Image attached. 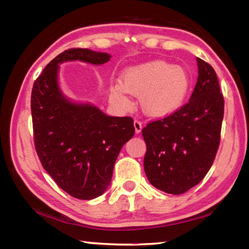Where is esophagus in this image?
<instances>
[{"label":"esophagus","mask_w":249,"mask_h":249,"mask_svg":"<svg viewBox=\"0 0 249 249\" xmlns=\"http://www.w3.org/2000/svg\"><path fill=\"white\" fill-rule=\"evenodd\" d=\"M134 127H135V133H136V134H140V133L142 132V122L137 121V120H135V121H134Z\"/></svg>","instance_id":"34e87169"}]
</instances>
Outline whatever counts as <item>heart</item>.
I'll list each match as a JSON object with an SVG mask.
<instances>
[{"instance_id":"1","label":"heart","mask_w":249,"mask_h":249,"mask_svg":"<svg viewBox=\"0 0 249 249\" xmlns=\"http://www.w3.org/2000/svg\"><path fill=\"white\" fill-rule=\"evenodd\" d=\"M188 71L163 60L130 66L121 74L120 82L109 84V100L121 107L130 105L129 94L140 99L144 114L165 117L182 107L190 90Z\"/></svg>"}]
</instances>
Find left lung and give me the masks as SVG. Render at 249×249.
I'll return each instance as SVG.
<instances>
[{"mask_svg":"<svg viewBox=\"0 0 249 249\" xmlns=\"http://www.w3.org/2000/svg\"><path fill=\"white\" fill-rule=\"evenodd\" d=\"M196 62L199 75L189 102L142 130L147 179L171 195L187 192L204 178L220 145L224 99L212 66L200 58Z\"/></svg>","mask_w":249,"mask_h":249,"instance_id":"1","label":"left lung"}]
</instances>
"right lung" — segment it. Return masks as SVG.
Wrapping results in <instances>:
<instances>
[{"label": "right lung", "mask_w": 249, "mask_h": 249, "mask_svg": "<svg viewBox=\"0 0 249 249\" xmlns=\"http://www.w3.org/2000/svg\"><path fill=\"white\" fill-rule=\"evenodd\" d=\"M109 59L107 53L68 49L46 66L32 90L34 141L41 165L62 190L80 200L107 191L117 156L134 136V122L67 98L59 86V65L79 60L100 66Z\"/></svg>", "instance_id": "right-lung-1"}]
</instances>
